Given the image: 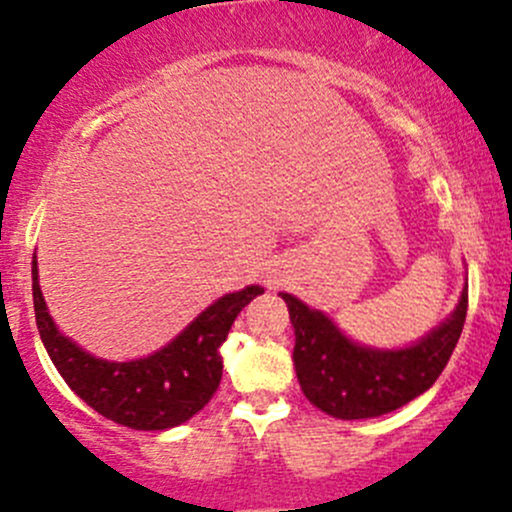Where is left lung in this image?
<instances>
[{"mask_svg": "<svg viewBox=\"0 0 512 512\" xmlns=\"http://www.w3.org/2000/svg\"><path fill=\"white\" fill-rule=\"evenodd\" d=\"M295 327L297 380L315 408L340 420L393 413L433 388L448 365L468 315V290L458 307L433 332L410 347L377 350L352 342L320 310L280 292Z\"/></svg>", "mask_w": 512, "mask_h": 512, "instance_id": "8db88e82", "label": "left lung"}]
</instances>
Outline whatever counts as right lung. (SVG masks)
<instances>
[{
	"label": "right lung",
	"instance_id": "1",
	"mask_svg": "<svg viewBox=\"0 0 512 512\" xmlns=\"http://www.w3.org/2000/svg\"><path fill=\"white\" fill-rule=\"evenodd\" d=\"M262 292L260 285L230 292L212 302L155 355L109 362L84 352L57 330L39 287L37 255L32 260L34 317L54 367L89 408L132 430L175 428L210 403L222 380L220 345L242 307Z\"/></svg>",
	"mask_w": 512,
	"mask_h": 512
}]
</instances>
